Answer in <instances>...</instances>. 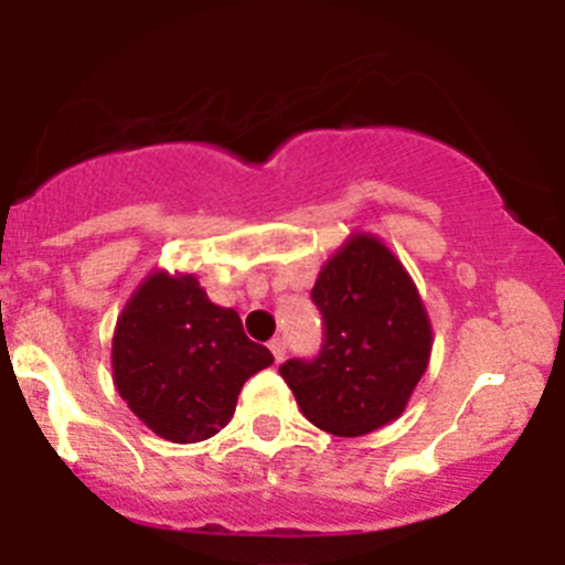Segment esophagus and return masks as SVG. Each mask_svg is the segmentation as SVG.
Listing matches in <instances>:
<instances>
[{"mask_svg":"<svg viewBox=\"0 0 565 565\" xmlns=\"http://www.w3.org/2000/svg\"><path fill=\"white\" fill-rule=\"evenodd\" d=\"M270 352H273V358H276V363H281L284 361V352H287V341L281 339V335H276V339H270Z\"/></svg>","mask_w":565,"mask_h":565,"instance_id":"1","label":"esophagus"}]
</instances>
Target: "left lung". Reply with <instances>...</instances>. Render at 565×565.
<instances>
[{
	"label": "left lung",
	"mask_w": 565,
	"mask_h": 565,
	"mask_svg": "<svg viewBox=\"0 0 565 565\" xmlns=\"http://www.w3.org/2000/svg\"><path fill=\"white\" fill-rule=\"evenodd\" d=\"M311 300L322 350L278 366L306 418L339 437L396 420L431 355L429 315L402 262L377 237L352 235L322 265Z\"/></svg>",
	"instance_id": "8db88e82"
}]
</instances>
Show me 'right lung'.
Returning a JSON list of instances; mask_svg holds the SVG:
<instances>
[{
  "instance_id": "1",
  "label": "right lung",
  "mask_w": 565,
  "mask_h": 565,
  "mask_svg": "<svg viewBox=\"0 0 565 565\" xmlns=\"http://www.w3.org/2000/svg\"><path fill=\"white\" fill-rule=\"evenodd\" d=\"M270 363V350L243 333L241 315L210 303L191 273L147 276L114 328L119 396L172 443L207 440L224 429L243 383Z\"/></svg>"
}]
</instances>
